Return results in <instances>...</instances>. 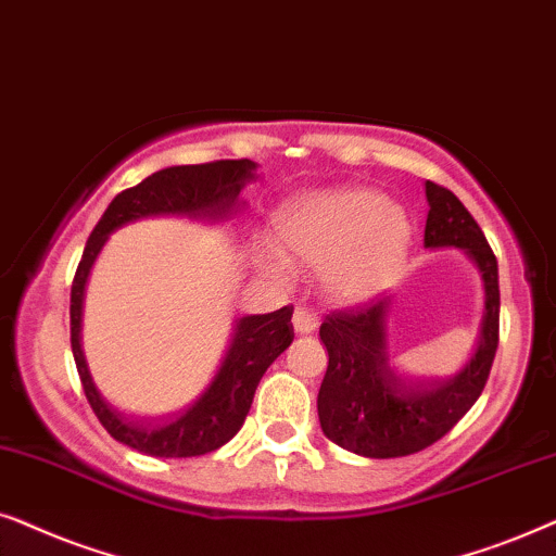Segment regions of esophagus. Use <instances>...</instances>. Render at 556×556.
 Returning a JSON list of instances; mask_svg holds the SVG:
<instances>
[{"instance_id": "34e87169", "label": "esophagus", "mask_w": 556, "mask_h": 556, "mask_svg": "<svg viewBox=\"0 0 556 556\" xmlns=\"http://www.w3.org/2000/svg\"><path fill=\"white\" fill-rule=\"evenodd\" d=\"M292 325L294 330L302 332V336H307V332H315L317 328V315L309 307H298L292 315Z\"/></svg>"}]
</instances>
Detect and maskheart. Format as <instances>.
Returning <instances> with one entry per match:
<instances>
[{
	"mask_svg": "<svg viewBox=\"0 0 556 556\" xmlns=\"http://www.w3.org/2000/svg\"><path fill=\"white\" fill-rule=\"evenodd\" d=\"M279 239L307 264H323V285L338 300L379 292L402 266L412 226L402 208L368 188H336L302 195L277 220ZM269 269L282 256L266 251Z\"/></svg>",
	"mask_w": 556,
	"mask_h": 556,
	"instance_id": "heart-1",
	"label": "heart"
}]
</instances>
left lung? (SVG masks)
Returning a JSON list of instances; mask_svg holds the SVG:
<instances>
[{"mask_svg":"<svg viewBox=\"0 0 556 556\" xmlns=\"http://www.w3.org/2000/svg\"><path fill=\"white\" fill-rule=\"evenodd\" d=\"M425 247H460L485 282L483 330L472 358L447 381H409L394 374L387 348L389 298L336 309L320 325L328 348L317 414L325 438L364 457H404L445 438L478 402L498 351V262L491 243L453 190L427 180Z\"/></svg>","mask_w":556,"mask_h":556,"instance_id":"8db88e82","label":"left lung"}]
</instances>
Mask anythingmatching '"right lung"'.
<instances>
[{"instance_id": "obj_1", "label": "right lung", "mask_w": 556, "mask_h": 556, "mask_svg": "<svg viewBox=\"0 0 556 556\" xmlns=\"http://www.w3.org/2000/svg\"><path fill=\"white\" fill-rule=\"evenodd\" d=\"M251 160H216L205 165H177L160 169L135 188L122 190L88 236L76 277L71 285V348L84 383V394L103 429L131 450L152 457H195L226 445L239 432L254 402V391L266 368L292 343V307L269 315L241 317L216 379L188 412L169 421L131 419L114 409L93 387L80 351V307L91 264L109 233L129 220L147 216L226 218L239 208V192L254 177Z\"/></svg>"}]
</instances>
